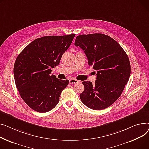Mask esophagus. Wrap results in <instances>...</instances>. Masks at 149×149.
Wrapping results in <instances>:
<instances>
[{
  "instance_id": "obj_1",
  "label": "esophagus",
  "mask_w": 149,
  "mask_h": 149,
  "mask_svg": "<svg viewBox=\"0 0 149 149\" xmlns=\"http://www.w3.org/2000/svg\"><path fill=\"white\" fill-rule=\"evenodd\" d=\"M79 82V81L76 79H71L69 81V83L70 84H77Z\"/></svg>"
}]
</instances>
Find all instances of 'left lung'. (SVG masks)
Masks as SVG:
<instances>
[{"mask_svg": "<svg viewBox=\"0 0 149 149\" xmlns=\"http://www.w3.org/2000/svg\"><path fill=\"white\" fill-rule=\"evenodd\" d=\"M88 58L89 65L97 71L95 84L82 82L84 91L80 94L82 103L92 109H105L114 103L123 92L130 74V64L125 51L107 35L92 33L76 37Z\"/></svg>", "mask_w": 149, "mask_h": 149, "instance_id": "obj_1", "label": "left lung"}]
</instances>
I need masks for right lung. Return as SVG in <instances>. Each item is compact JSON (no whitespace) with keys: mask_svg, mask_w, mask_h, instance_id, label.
Returning <instances> with one entry per match:
<instances>
[{"mask_svg":"<svg viewBox=\"0 0 149 149\" xmlns=\"http://www.w3.org/2000/svg\"><path fill=\"white\" fill-rule=\"evenodd\" d=\"M75 34L45 36L33 40L17 57L14 76L17 88L24 102L33 110L46 112L59 102L68 80L50 75L59 64Z\"/></svg>","mask_w":149,"mask_h":149,"instance_id":"add662e5","label":"right lung"}]
</instances>
